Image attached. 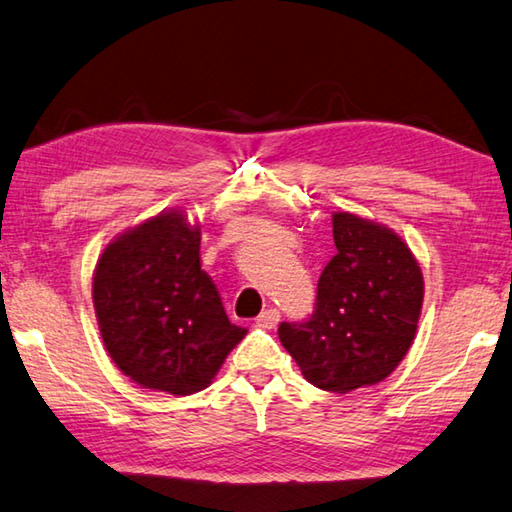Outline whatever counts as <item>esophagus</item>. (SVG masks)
<instances>
[{
	"mask_svg": "<svg viewBox=\"0 0 512 512\" xmlns=\"http://www.w3.org/2000/svg\"><path fill=\"white\" fill-rule=\"evenodd\" d=\"M277 322H280V311H277V309H266V311L257 318V327H262V329H275Z\"/></svg>",
	"mask_w": 512,
	"mask_h": 512,
	"instance_id": "1",
	"label": "esophagus"
}]
</instances>
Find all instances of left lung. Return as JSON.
<instances>
[{"label":"left lung","mask_w":512,"mask_h":512,"mask_svg":"<svg viewBox=\"0 0 512 512\" xmlns=\"http://www.w3.org/2000/svg\"><path fill=\"white\" fill-rule=\"evenodd\" d=\"M333 241L311 318L277 333L311 385L347 394L385 380L410 351L423 273L394 230L351 212H333Z\"/></svg>","instance_id":"8db88e82"}]
</instances>
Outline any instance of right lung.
<instances>
[{"mask_svg": "<svg viewBox=\"0 0 512 512\" xmlns=\"http://www.w3.org/2000/svg\"><path fill=\"white\" fill-rule=\"evenodd\" d=\"M199 246V226L183 210H165L118 235L96 264L102 342L125 376L154 392L206 389L246 336L201 271Z\"/></svg>", "mask_w": 512, "mask_h": 512, "instance_id": "add662e5", "label": "right lung"}]
</instances>
